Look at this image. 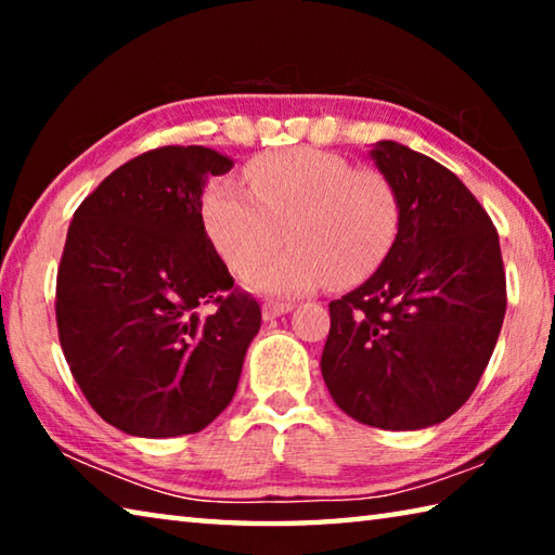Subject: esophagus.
Segmentation results:
<instances>
[{
  "label": "esophagus",
  "mask_w": 555,
  "mask_h": 555,
  "mask_svg": "<svg viewBox=\"0 0 555 555\" xmlns=\"http://www.w3.org/2000/svg\"><path fill=\"white\" fill-rule=\"evenodd\" d=\"M288 311H294V304H281V300H267V304L261 306V315H264V321H274V318L284 315Z\"/></svg>",
  "instance_id": "esophagus-1"
}]
</instances>
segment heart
<instances>
[{"mask_svg": "<svg viewBox=\"0 0 555 555\" xmlns=\"http://www.w3.org/2000/svg\"><path fill=\"white\" fill-rule=\"evenodd\" d=\"M249 191L212 183L203 198L210 240L234 274L247 276L286 240L291 247L249 284L271 296H296L321 284L347 288L370 279L391 255L401 203L387 176L318 152L259 156L247 166Z\"/></svg>", "mask_w": 555, "mask_h": 555, "instance_id": "b5f03b06", "label": "heart"}]
</instances>
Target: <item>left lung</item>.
<instances>
[{
    "label": "left lung",
    "instance_id": "left-lung-1",
    "mask_svg": "<svg viewBox=\"0 0 555 555\" xmlns=\"http://www.w3.org/2000/svg\"><path fill=\"white\" fill-rule=\"evenodd\" d=\"M401 203L391 255L331 300L321 370L347 416L384 430L440 424L475 391L506 311L500 234L460 178L397 142L372 149Z\"/></svg>",
    "mask_w": 555,
    "mask_h": 555
}]
</instances>
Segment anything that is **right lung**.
Listing matches in <instances>:
<instances>
[{
    "label": "right lung",
    "mask_w": 555,
    "mask_h": 555,
    "mask_svg": "<svg viewBox=\"0 0 555 555\" xmlns=\"http://www.w3.org/2000/svg\"><path fill=\"white\" fill-rule=\"evenodd\" d=\"M230 168L212 149L158 146L73 215L55 279L61 347L90 406L129 436L198 434L237 391L261 308L201 212L205 178Z\"/></svg>",
    "instance_id": "obj_1"
}]
</instances>
